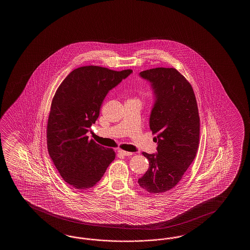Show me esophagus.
I'll return each mask as SVG.
<instances>
[{"label":"esophagus","instance_id":"obj_1","mask_svg":"<svg viewBox=\"0 0 250 250\" xmlns=\"http://www.w3.org/2000/svg\"><path fill=\"white\" fill-rule=\"evenodd\" d=\"M118 153L120 154H122V155H124V156H130V155H132V153H130V152H127V151H124V150H119L118 151Z\"/></svg>","mask_w":250,"mask_h":250}]
</instances>
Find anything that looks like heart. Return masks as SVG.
Here are the masks:
<instances>
[{"label":"heart","mask_w":250,"mask_h":250,"mask_svg":"<svg viewBox=\"0 0 250 250\" xmlns=\"http://www.w3.org/2000/svg\"><path fill=\"white\" fill-rule=\"evenodd\" d=\"M131 100H133V101L138 102V103H139V104H140V101L138 100V98H135V99H131Z\"/></svg>","instance_id":"1"}]
</instances>
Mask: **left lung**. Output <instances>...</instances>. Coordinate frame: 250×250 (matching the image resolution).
<instances>
[{"instance_id":"1","label":"left lung","mask_w":250,"mask_h":250,"mask_svg":"<svg viewBox=\"0 0 250 250\" xmlns=\"http://www.w3.org/2000/svg\"><path fill=\"white\" fill-rule=\"evenodd\" d=\"M139 76L154 91L149 126L156 135L157 153H142L149 168L138 184L151 194H162L179 183L196 157L200 130L197 100L189 82L176 69H146Z\"/></svg>"}]
</instances>
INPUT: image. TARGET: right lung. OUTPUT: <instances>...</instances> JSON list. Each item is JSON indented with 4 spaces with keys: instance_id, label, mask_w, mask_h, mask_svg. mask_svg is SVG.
I'll return each instance as SVG.
<instances>
[{
    "instance_id": "1",
    "label": "right lung",
    "mask_w": 250,
    "mask_h": 250,
    "mask_svg": "<svg viewBox=\"0 0 250 250\" xmlns=\"http://www.w3.org/2000/svg\"><path fill=\"white\" fill-rule=\"evenodd\" d=\"M99 66L72 70L53 96L48 118L47 148L64 181L77 189H86L101 180L115 159L112 148L88 139L108 92L131 74Z\"/></svg>"
}]
</instances>
